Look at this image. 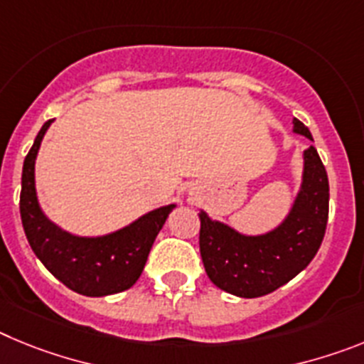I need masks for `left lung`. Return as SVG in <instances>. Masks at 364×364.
<instances>
[{"label": "left lung", "mask_w": 364, "mask_h": 364, "mask_svg": "<svg viewBox=\"0 0 364 364\" xmlns=\"http://www.w3.org/2000/svg\"><path fill=\"white\" fill-rule=\"evenodd\" d=\"M294 131L311 138L302 122L294 120ZM330 186L315 147L304 151L302 191L290 217L277 230L262 237H244L231 228L198 213L200 257L215 286L237 297H262L306 268L319 252L326 233Z\"/></svg>", "instance_id": "1"}]
</instances>
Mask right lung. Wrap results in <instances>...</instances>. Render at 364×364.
<instances>
[{"label": "right lung", "instance_id": "1", "mask_svg": "<svg viewBox=\"0 0 364 364\" xmlns=\"http://www.w3.org/2000/svg\"><path fill=\"white\" fill-rule=\"evenodd\" d=\"M50 122H45L38 133L25 156L21 175L19 213L32 252L73 291L104 297L127 290L140 277L151 246L175 205L151 211L131 226L100 239L74 237L54 226L41 213L34 188V160Z\"/></svg>", "mask_w": 364, "mask_h": 364}]
</instances>
